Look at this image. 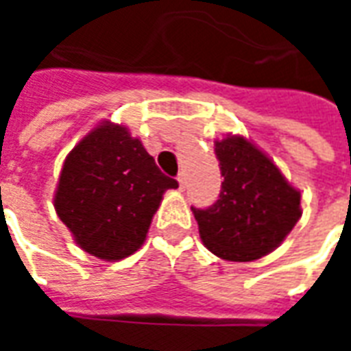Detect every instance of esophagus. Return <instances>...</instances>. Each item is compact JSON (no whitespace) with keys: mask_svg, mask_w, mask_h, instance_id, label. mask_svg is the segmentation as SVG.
Listing matches in <instances>:
<instances>
[{"mask_svg":"<svg viewBox=\"0 0 351 351\" xmlns=\"http://www.w3.org/2000/svg\"><path fill=\"white\" fill-rule=\"evenodd\" d=\"M178 186H180V190H186V186H188V180H186V175L184 173H180L178 175Z\"/></svg>","mask_w":351,"mask_h":351,"instance_id":"34e87169","label":"esophagus"}]
</instances>
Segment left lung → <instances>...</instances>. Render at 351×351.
<instances>
[{
    "mask_svg": "<svg viewBox=\"0 0 351 351\" xmlns=\"http://www.w3.org/2000/svg\"><path fill=\"white\" fill-rule=\"evenodd\" d=\"M214 152L223 176L220 197L208 208L191 206L201 241L228 261L263 258L301 218V191L244 137L216 141Z\"/></svg>",
    "mask_w": 351,
    "mask_h": 351,
    "instance_id": "1",
    "label": "left lung"
}]
</instances>
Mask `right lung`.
<instances>
[{"label":"right lung","mask_w":351,"mask_h":351,"mask_svg":"<svg viewBox=\"0 0 351 351\" xmlns=\"http://www.w3.org/2000/svg\"><path fill=\"white\" fill-rule=\"evenodd\" d=\"M178 188L161 173L128 128H93L65 158L54 208L75 243L105 261L131 256L145 243L163 193Z\"/></svg>","instance_id":"add662e5"}]
</instances>
